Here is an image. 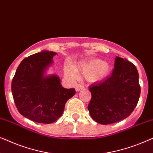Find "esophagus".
<instances>
[{
  "instance_id": "1",
  "label": "esophagus",
  "mask_w": 153,
  "mask_h": 153,
  "mask_svg": "<svg viewBox=\"0 0 153 153\" xmlns=\"http://www.w3.org/2000/svg\"><path fill=\"white\" fill-rule=\"evenodd\" d=\"M83 89H84V86L81 84H77L76 85V87H75V90H76V91H77V92L81 91V90H83Z\"/></svg>"
}]
</instances>
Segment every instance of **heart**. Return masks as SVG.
I'll list each match as a JSON object with an SVG mask.
<instances>
[{
    "label": "heart",
    "instance_id": "heart-1",
    "mask_svg": "<svg viewBox=\"0 0 153 153\" xmlns=\"http://www.w3.org/2000/svg\"><path fill=\"white\" fill-rule=\"evenodd\" d=\"M111 65L107 62L102 61L99 58H93L88 61L80 62L74 69L70 66L64 68L65 74L71 79L76 78V73H81L86 76L91 83H97L103 80L111 72Z\"/></svg>",
    "mask_w": 153,
    "mask_h": 153
}]
</instances>
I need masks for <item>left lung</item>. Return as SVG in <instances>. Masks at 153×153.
<instances>
[{
  "label": "left lung",
  "mask_w": 153,
  "mask_h": 153,
  "mask_svg": "<svg viewBox=\"0 0 153 153\" xmlns=\"http://www.w3.org/2000/svg\"><path fill=\"white\" fill-rule=\"evenodd\" d=\"M89 91L92 97L88 108L94 120L102 125L122 120L132 113L139 102L141 87L137 68L116 56L111 75L90 85Z\"/></svg>",
  "instance_id": "8db88e82"
}]
</instances>
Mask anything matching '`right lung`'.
I'll return each mask as SVG.
<instances>
[{"instance_id":"add662e5","label":"right lung","mask_w":153,"mask_h":153,"mask_svg":"<svg viewBox=\"0 0 153 153\" xmlns=\"http://www.w3.org/2000/svg\"><path fill=\"white\" fill-rule=\"evenodd\" d=\"M56 54L42 51L24 58L12 79V96L19 112L34 122H55L62 116L67 101L76 93L73 88H64L57 75L45 76Z\"/></svg>"}]
</instances>
